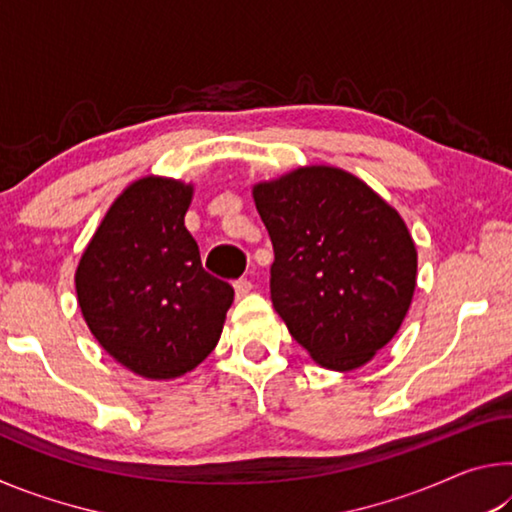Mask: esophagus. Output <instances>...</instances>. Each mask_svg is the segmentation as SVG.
Segmentation results:
<instances>
[{"label":"esophagus","mask_w":512,"mask_h":512,"mask_svg":"<svg viewBox=\"0 0 512 512\" xmlns=\"http://www.w3.org/2000/svg\"><path fill=\"white\" fill-rule=\"evenodd\" d=\"M235 291H237V298H246L250 291H253V282L246 280V277H241V280L235 282Z\"/></svg>","instance_id":"34e87169"}]
</instances>
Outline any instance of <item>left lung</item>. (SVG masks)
Wrapping results in <instances>:
<instances>
[{
    "label": "left lung",
    "instance_id": "obj_1",
    "mask_svg": "<svg viewBox=\"0 0 512 512\" xmlns=\"http://www.w3.org/2000/svg\"><path fill=\"white\" fill-rule=\"evenodd\" d=\"M273 241L271 300L311 359L354 370L411 307L418 253L384 198L336 167H300L253 187Z\"/></svg>",
    "mask_w": 512,
    "mask_h": 512
}]
</instances>
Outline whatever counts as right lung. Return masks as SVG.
<instances>
[{
	"label": "right lung",
	"instance_id": "obj_1",
	"mask_svg": "<svg viewBox=\"0 0 512 512\" xmlns=\"http://www.w3.org/2000/svg\"><path fill=\"white\" fill-rule=\"evenodd\" d=\"M194 187L146 176L126 187L76 268V296L94 339L146 379L194 370L216 343L235 300L201 264L185 214Z\"/></svg>",
	"mask_w": 512,
	"mask_h": 512
}]
</instances>
